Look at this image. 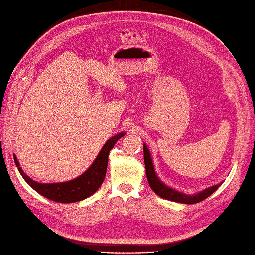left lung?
Here are the masks:
<instances>
[{"instance_id": "obj_1", "label": "left lung", "mask_w": 255, "mask_h": 255, "mask_svg": "<svg viewBox=\"0 0 255 255\" xmlns=\"http://www.w3.org/2000/svg\"><path fill=\"white\" fill-rule=\"evenodd\" d=\"M143 152H144V164H145L146 178H148V182L151 187V189H152L158 196H160V197H162L164 199L172 200V202L181 203V204H196L209 197V196H211L214 191H215L218 187L222 185V184H218V185H214L212 187H208V188L195 195H187L184 193H180V191H177L175 189L170 188V187H168L167 185H164L163 182L159 179L158 176L155 175L152 159H151V155H150V151L145 144H143Z\"/></svg>"}]
</instances>
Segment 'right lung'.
<instances>
[{
    "instance_id": "obj_1",
    "label": "right lung",
    "mask_w": 255,
    "mask_h": 255,
    "mask_svg": "<svg viewBox=\"0 0 255 255\" xmlns=\"http://www.w3.org/2000/svg\"><path fill=\"white\" fill-rule=\"evenodd\" d=\"M122 136H124L123 132L111 137L103 146L92 166L83 175L69 181L56 182V184H41V182H37L31 179L30 177L26 176L23 172L22 168L20 167L19 161H17L16 155H14V162L17 169H19L21 176L23 177V179L40 195L57 203H76L92 196L100 188L106 175L110 151L113 149L116 142Z\"/></svg>"
}]
</instances>
